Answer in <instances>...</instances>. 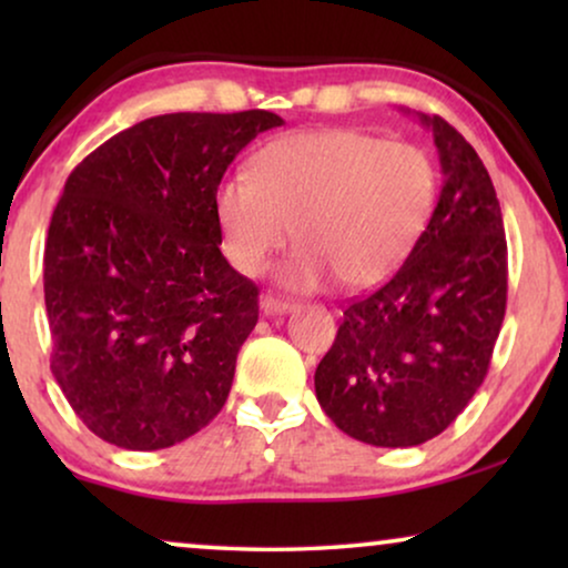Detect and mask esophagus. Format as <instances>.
<instances>
[{
    "mask_svg": "<svg viewBox=\"0 0 568 568\" xmlns=\"http://www.w3.org/2000/svg\"><path fill=\"white\" fill-rule=\"evenodd\" d=\"M292 310H294V302H290V300L274 297V294H266V297H261V313L263 315H282V313H292Z\"/></svg>",
    "mask_w": 568,
    "mask_h": 568,
    "instance_id": "1",
    "label": "esophagus"
}]
</instances>
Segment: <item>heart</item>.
I'll return each mask as SVG.
<instances>
[{"label":"heart","instance_id":"1","mask_svg":"<svg viewBox=\"0 0 568 568\" xmlns=\"http://www.w3.org/2000/svg\"><path fill=\"white\" fill-rule=\"evenodd\" d=\"M439 173L429 152L383 142L359 129L294 131L214 189L222 251L240 274L258 276L278 251L302 247L282 268V284L321 290L338 276L367 290L400 268L429 224Z\"/></svg>","mask_w":568,"mask_h":568}]
</instances>
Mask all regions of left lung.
Listing matches in <instances>:
<instances>
[{
  "label": "left lung",
  "instance_id": "obj_1",
  "mask_svg": "<svg viewBox=\"0 0 568 568\" xmlns=\"http://www.w3.org/2000/svg\"><path fill=\"white\" fill-rule=\"evenodd\" d=\"M442 191L387 284L344 310L315 369L325 416L375 447H416L463 414L484 383L507 310V237L478 152L439 115Z\"/></svg>",
  "mask_w": 568,
  "mask_h": 568
}]
</instances>
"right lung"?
I'll return each instance as SVG.
<instances>
[{
	"mask_svg": "<svg viewBox=\"0 0 568 568\" xmlns=\"http://www.w3.org/2000/svg\"><path fill=\"white\" fill-rule=\"evenodd\" d=\"M282 123L268 111L154 115L67 178L43 253L51 372L100 439L165 449L222 410L258 286L220 251L214 189Z\"/></svg>",
	"mask_w": 568,
	"mask_h": 568,
	"instance_id": "1",
	"label": "right lung"
}]
</instances>
